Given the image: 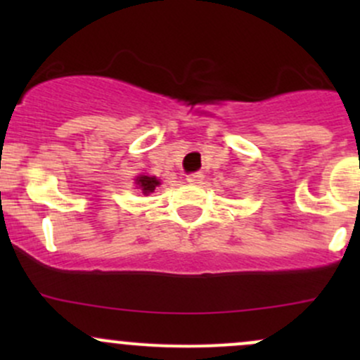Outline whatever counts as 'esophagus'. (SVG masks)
I'll return each instance as SVG.
<instances>
[{
  "label": "esophagus",
  "instance_id": "obj_1",
  "mask_svg": "<svg viewBox=\"0 0 360 360\" xmlns=\"http://www.w3.org/2000/svg\"><path fill=\"white\" fill-rule=\"evenodd\" d=\"M202 179H203L202 172H193V174H188V176H186V181H188V183H191V184H198Z\"/></svg>",
  "mask_w": 360,
  "mask_h": 360
}]
</instances>
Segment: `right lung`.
<instances>
[{"mask_svg": "<svg viewBox=\"0 0 360 360\" xmlns=\"http://www.w3.org/2000/svg\"><path fill=\"white\" fill-rule=\"evenodd\" d=\"M136 183H137V186H139L141 190H143V193L148 195V193H153L155 188H157L158 184H160V181L157 179V177L139 176V177H137V179H136Z\"/></svg>", "mask_w": 360, "mask_h": 360, "instance_id": "right-lung-1", "label": "right lung"}]
</instances>
